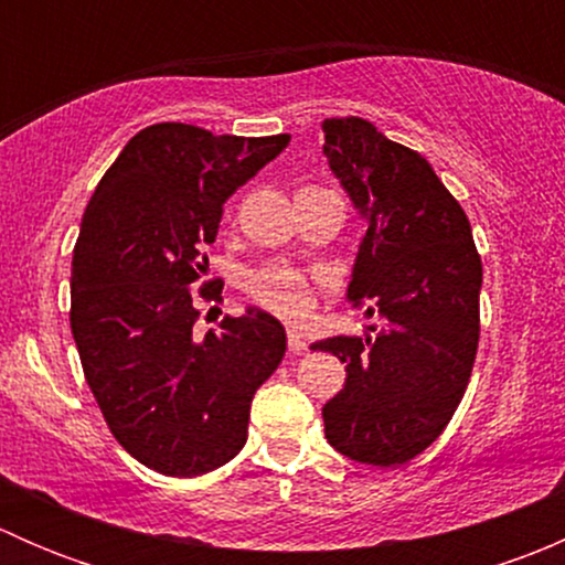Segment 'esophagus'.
Wrapping results in <instances>:
<instances>
[{"label":"esophagus","mask_w":565,"mask_h":565,"mask_svg":"<svg viewBox=\"0 0 565 565\" xmlns=\"http://www.w3.org/2000/svg\"><path fill=\"white\" fill-rule=\"evenodd\" d=\"M287 344H289V352H292V355H303V352L309 350V341H306V335L300 333L295 324L287 330Z\"/></svg>","instance_id":"1"}]
</instances>
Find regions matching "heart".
<instances>
[{
	"label": "heart",
	"instance_id": "obj_1",
	"mask_svg": "<svg viewBox=\"0 0 565 565\" xmlns=\"http://www.w3.org/2000/svg\"><path fill=\"white\" fill-rule=\"evenodd\" d=\"M248 295L256 306L284 319H303L317 306L315 284L303 273L281 265L254 273L248 281Z\"/></svg>",
	"mask_w": 565,
	"mask_h": 565
}]
</instances>
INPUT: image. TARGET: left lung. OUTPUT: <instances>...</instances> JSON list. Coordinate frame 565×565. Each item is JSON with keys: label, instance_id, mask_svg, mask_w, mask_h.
Returning <instances> with one entry per match:
<instances>
[{"label": "left lung", "instance_id": "8db88e82", "mask_svg": "<svg viewBox=\"0 0 565 565\" xmlns=\"http://www.w3.org/2000/svg\"><path fill=\"white\" fill-rule=\"evenodd\" d=\"M324 156L366 218L347 298L383 319L374 335H333L315 350L347 363L322 407L344 457L396 467L431 446L457 413L476 363L481 256L470 221L420 152L369 119L322 122Z\"/></svg>", "mask_w": 565, "mask_h": 565}]
</instances>
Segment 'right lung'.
Segmentation results:
<instances>
[{
	"mask_svg": "<svg viewBox=\"0 0 565 565\" xmlns=\"http://www.w3.org/2000/svg\"><path fill=\"white\" fill-rule=\"evenodd\" d=\"M289 134L213 136L182 122L139 130L106 169L71 265V330L84 377L119 446L150 470L193 478L248 440L256 388L287 350L276 317H224L196 335L191 287L207 273L224 202ZM218 281L199 287L221 300Z\"/></svg>",
	"mask_w": 565,
	"mask_h": 565,
	"instance_id": "1",
	"label": "right lung"
}]
</instances>
